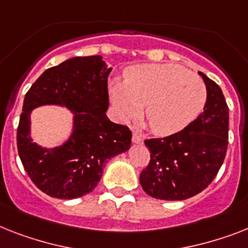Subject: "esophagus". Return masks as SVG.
Returning a JSON list of instances; mask_svg holds the SVG:
<instances>
[{"label":"esophagus","mask_w":248,"mask_h":248,"mask_svg":"<svg viewBox=\"0 0 248 248\" xmlns=\"http://www.w3.org/2000/svg\"><path fill=\"white\" fill-rule=\"evenodd\" d=\"M132 140L134 143H143L142 134H140L139 132H137V130H134V132H133V136H132Z\"/></svg>","instance_id":"esophagus-1"}]
</instances>
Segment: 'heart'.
Wrapping results in <instances>:
<instances>
[{"mask_svg": "<svg viewBox=\"0 0 248 248\" xmlns=\"http://www.w3.org/2000/svg\"><path fill=\"white\" fill-rule=\"evenodd\" d=\"M110 97L123 118L142 115L153 132L169 136L183 130L205 105V85L185 68L173 64H140L115 79Z\"/></svg>", "mask_w": 248, "mask_h": 248, "instance_id": "heart-1", "label": "heart"}]
</instances>
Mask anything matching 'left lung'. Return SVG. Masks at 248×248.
<instances>
[{"mask_svg":"<svg viewBox=\"0 0 248 248\" xmlns=\"http://www.w3.org/2000/svg\"><path fill=\"white\" fill-rule=\"evenodd\" d=\"M206 86L204 111L183 130L144 140L151 159L140 185L152 198L185 200L210 185L228 148L230 112L220 87L199 72Z\"/></svg>","mask_w":248,"mask_h":248,"instance_id":"left-lung-1","label":"left lung"}]
</instances>
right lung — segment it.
Masks as SVG:
<instances>
[{"label":"right lung","mask_w":248,"mask_h":248,"mask_svg":"<svg viewBox=\"0 0 248 248\" xmlns=\"http://www.w3.org/2000/svg\"><path fill=\"white\" fill-rule=\"evenodd\" d=\"M101 55L75 57L48 68L25 95L17 126V151L31 181L46 195L76 199L95 189L111 157L128 151L132 132L106 116L108 68ZM57 103L74 111L75 129L68 142L53 150L31 142L30 112Z\"/></svg>","instance_id":"right-lung-1"}]
</instances>
